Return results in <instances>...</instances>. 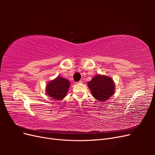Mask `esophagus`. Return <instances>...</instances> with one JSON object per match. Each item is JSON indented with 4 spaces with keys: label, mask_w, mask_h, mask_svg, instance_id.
Wrapping results in <instances>:
<instances>
[{
    "label": "esophagus",
    "mask_w": 155,
    "mask_h": 155,
    "mask_svg": "<svg viewBox=\"0 0 155 155\" xmlns=\"http://www.w3.org/2000/svg\"><path fill=\"white\" fill-rule=\"evenodd\" d=\"M77 84H82L83 83V81H81V80H80L79 81H78V82H77L76 83Z\"/></svg>",
    "instance_id": "esophagus-1"
}]
</instances>
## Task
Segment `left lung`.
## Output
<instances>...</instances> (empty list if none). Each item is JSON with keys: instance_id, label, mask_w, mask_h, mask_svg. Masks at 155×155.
Instances as JSON below:
<instances>
[{"instance_id": "left-lung-1", "label": "left lung", "mask_w": 155, "mask_h": 155, "mask_svg": "<svg viewBox=\"0 0 155 155\" xmlns=\"http://www.w3.org/2000/svg\"><path fill=\"white\" fill-rule=\"evenodd\" d=\"M93 97L100 101H104L114 94L115 85L112 79L104 75H96L88 82Z\"/></svg>"}]
</instances>
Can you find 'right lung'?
I'll return each mask as SVG.
<instances>
[{
    "instance_id": "obj_1",
    "label": "right lung",
    "mask_w": 155,
    "mask_h": 155,
    "mask_svg": "<svg viewBox=\"0 0 155 155\" xmlns=\"http://www.w3.org/2000/svg\"><path fill=\"white\" fill-rule=\"evenodd\" d=\"M69 87L70 81L68 79L58 76L48 83L46 92L50 97L60 100L66 96Z\"/></svg>"
}]
</instances>
